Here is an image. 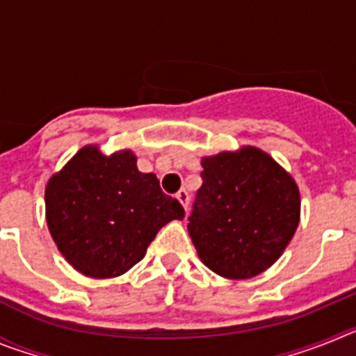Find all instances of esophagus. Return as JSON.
<instances>
[{
    "label": "esophagus",
    "instance_id": "1",
    "mask_svg": "<svg viewBox=\"0 0 356 356\" xmlns=\"http://www.w3.org/2000/svg\"><path fill=\"white\" fill-rule=\"evenodd\" d=\"M176 197H178V201L184 205V209L188 210V205H191V196H188L187 191H185V188H180V191L176 193Z\"/></svg>",
    "mask_w": 356,
    "mask_h": 356
}]
</instances>
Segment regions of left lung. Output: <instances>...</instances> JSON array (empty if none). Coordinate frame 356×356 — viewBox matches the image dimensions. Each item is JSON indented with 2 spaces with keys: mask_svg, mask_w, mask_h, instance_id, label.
<instances>
[{
  "mask_svg": "<svg viewBox=\"0 0 356 356\" xmlns=\"http://www.w3.org/2000/svg\"><path fill=\"white\" fill-rule=\"evenodd\" d=\"M203 185L188 217L201 262L222 278L248 280L282 257L301 216L298 184L254 146L201 159Z\"/></svg>",
  "mask_w": 356,
  "mask_h": 356,
  "instance_id": "left-lung-1",
  "label": "left lung"
}]
</instances>
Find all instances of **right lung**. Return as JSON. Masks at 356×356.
Returning <instances> with one entry per match:
<instances>
[{
    "label": "right lung",
    "instance_id": "obj_1",
    "mask_svg": "<svg viewBox=\"0 0 356 356\" xmlns=\"http://www.w3.org/2000/svg\"><path fill=\"white\" fill-rule=\"evenodd\" d=\"M44 201L58 251L78 273L97 280L130 271L159 229L185 216L153 172L137 169L134 151L105 155L97 144L81 147L49 178Z\"/></svg>",
    "mask_w": 356,
    "mask_h": 356
}]
</instances>
